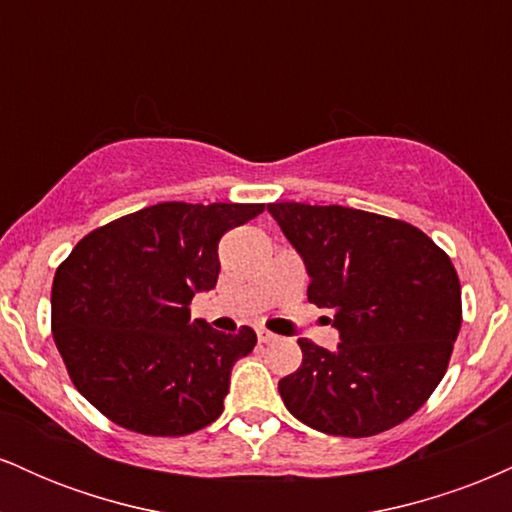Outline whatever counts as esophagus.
<instances>
[{
  "label": "esophagus",
  "instance_id": "esophagus-1",
  "mask_svg": "<svg viewBox=\"0 0 512 512\" xmlns=\"http://www.w3.org/2000/svg\"><path fill=\"white\" fill-rule=\"evenodd\" d=\"M257 339H260V344H269V342H274L276 334H272L269 330H264V327H260V330H257Z\"/></svg>",
  "mask_w": 512,
  "mask_h": 512
}]
</instances>
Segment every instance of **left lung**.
Masks as SVG:
<instances>
[{
    "mask_svg": "<svg viewBox=\"0 0 512 512\" xmlns=\"http://www.w3.org/2000/svg\"><path fill=\"white\" fill-rule=\"evenodd\" d=\"M269 214L303 257L308 301L330 308L334 351L298 339L303 363L279 380L286 409L315 431L368 438L433 395L462 325L450 257L416 226L370 211L274 202Z\"/></svg>",
    "mask_w": 512,
    "mask_h": 512,
    "instance_id": "8db88e82",
    "label": "left lung"
}]
</instances>
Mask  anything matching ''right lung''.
<instances>
[{
	"label": "right lung",
	"mask_w": 512,
	"mask_h": 512,
	"mask_svg": "<svg viewBox=\"0 0 512 512\" xmlns=\"http://www.w3.org/2000/svg\"><path fill=\"white\" fill-rule=\"evenodd\" d=\"M264 204L161 202L76 243L52 281V337L76 390L144 436H187L223 411L231 368L257 344L190 320L219 279V240Z\"/></svg>",
	"instance_id": "obj_1"
}]
</instances>
